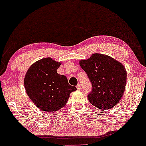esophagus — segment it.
Listing matches in <instances>:
<instances>
[{
    "label": "esophagus",
    "mask_w": 146,
    "mask_h": 146,
    "mask_svg": "<svg viewBox=\"0 0 146 146\" xmlns=\"http://www.w3.org/2000/svg\"><path fill=\"white\" fill-rule=\"evenodd\" d=\"M76 88H77L78 90H81V86L80 85V84H78Z\"/></svg>",
    "instance_id": "obj_1"
}]
</instances>
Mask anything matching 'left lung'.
<instances>
[{
  "instance_id": "obj_1",
  "label": "left lung",
  "mask_w": 146,
  "mask_h": 146,
  "mask_svg": "<svg viewBox=\"0 0 146 146\" xmlns=\"http://www.w3.org/2000/svg\"><path fill=\"white\" fill-rule=\"evenodd\" d=\"M79 64L92 86V90L88 96L91 104L99 110L115 106L121 99L126 86L127 72L122 64L98 53L81 60Z\"/></svg>"
}]
</instances>
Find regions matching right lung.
<instances>
[{"label": "right lung", "instance_id": "1", "mask_svg": "<svg viewBox=\"0 0 146 146\" xmlns=\"http://www.w3.org/2000/svg\"><path fill=\"white\" fill-rule=\"evenodd\" d=\"M61 62L44 58L33 64L24 79L25 90L38 108L47 112L56 111L66 104L76 88L70 86L67 78L57 72Z\"/></svg>", "mask_w": 146, "mask_h": 146}]
</instances>
